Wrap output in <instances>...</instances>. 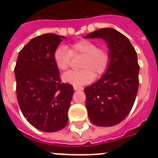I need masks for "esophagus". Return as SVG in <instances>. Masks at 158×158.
<instances>
[{
	"label": "esophagus",
	"instance_id": "1",
	"mask_svg": "<svg viewBox=\"0 0 158 158\" xmlns=\"http://www.w3.org/2000/svg\"><path fill=\"white\" fill-rule=\"evenodd\" d=\"M74 90H83L84 89V88L83 87H79V86H76V85H74Z\"/></svg>",
	"mask_w": 158,
	"mask_h": 158
}]
</instances>
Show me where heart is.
Returning <instances> with one entry per match:
<instances>
[{
    "instance_id": "heart-1",
    "label": "heart",
    "mask_w": 158,
    "mask_h": 158,
    "mask_svg": "<svg viewBox=\"0 0 158 158\" xmlns=\"http://www.w3.org/2000/svg\"><path fill=\"white\" fill-rule=\"evenodd\" d=\"M82 55L80 70L69 71L63 75V80L76 86L84 85L92 81L96 76L103 74L109 64V53L104 48H98L95 42L82 40L71 44L70 49L60 45L54 52V61L60 70H67L72 56Z\"/></svg>"
}]
</instances>
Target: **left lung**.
Instances as JSON below:
<instances>
[{"label": "left lung", "instance_id": "left-lung-1", "mask_svg": "<svg viewBox=\"0 0 158 158\" xmlns=\"http://www.w3.org/2000/svg\"><path fill=\"white\" fill-rule=\"evenodd\" d=\"M84 38L103 39L110 57L105 74L84 89L88 115L97 126H114L128 115L138 94L137 53L129 40L114 29H99Z\"/></svg>", "mask_w": 158, "mask_h": 158}]
</instances>
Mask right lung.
I'll list each match as a JSON object with an SVG mask.
<instances>
[{
	"label": "right lung",
	"instance_id": "add662e5",
	"mask_svg": "<svg viewBox=\"0 0 158 158\" xmlns=\"http://www.w3.org/2000/svg\"><path fill=\"white\" fill-rule=\"evenodd\" d=\"M64 36L44 34L35 37L18 55L15 67L20 110L33 127L44 132L63 129L74 94L73 86L61 83L54 52Z\"/></svg>",
	"mask_w": 158,
	"mask_h": 158
}]
</instances>
